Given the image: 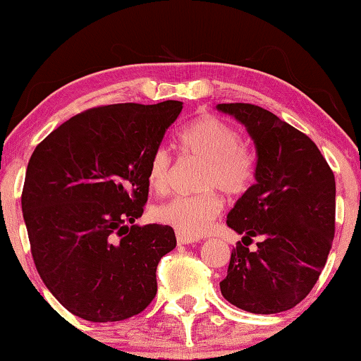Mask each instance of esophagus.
Here are the masks:
<instances>
[{"label":"esophagus","instance_id":"34e87169","mask_svg":"<svg viewBox=\"0 0 361 361\" xmlns=\"http://www.w3.org/2000/svg\"><path fill=\"white\" fill-rule=\"evenodd\" d=\"M177 243L179 245H192V243H197L199 238H194V236H189V235H182V233H177Z\"/></svg>","mask_w":361,"mask_h":361}]
</instances>
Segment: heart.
Returning a JSON list of instances; mask_svg holds the SVG:
<instances>
[{
    "instance_id": "1",
    "label": "heart",
    "mask_w": 361,
    "mask_h": 361,
    "mask_svg": "<svg viewBox=\"0 0 361 361\" xmlns=\"http://www.w3.org/2000/svg\"><path fill=\"white\" fill-rule=\"evenodd\" d=\"M182 152L204 161L200 187L209 189L197 195L172 199L154 210V220L177 233L200 236L209 231L224 210V199L214 189L228 195L246 192L255 177V159L233 126L215 115H202L185 125L177 135ZM172 162L164 147L152 152L147 166V182L156 194H166L171 182Z\"/></svg>"
}]
</instances>
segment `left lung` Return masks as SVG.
Instances as JSON below:
<instances>
[{"mask_svg": "<svg viewBox=\"0 0 361 361\" xmlns=\"http://www.w3.org/2000/svg\"><path fill=\"white\" fill-rule=\"evenodd\" d=\"M256 147V184L240 197L226 225L245 235L231 251L220 290L253 314L298 305L317 283L335 235V177L307 135L251 103H220ZM253 235H263L250 252Z\"/></svg>", "mask_w": 361, "mask_h": 361, "instance_id": "1", "label": "left lung"}]
</instances>
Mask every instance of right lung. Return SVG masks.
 Masks as SVG:
<instances>
[{
    "mask_svg": "<svg viewBox=\"0 0 361 361\" xmlns=\"http://www.w3.org/2000/svg\"><path fill=\"white\" fill-rule=\"evenodd\" d=\"M182 102L118 103L78 113L29 159L21 205L34 264L77 317L116 322L145 310L156 269L176 248L167 225H135L147 202V166Z\"/></svg>",
    "mask_w": 361,
    "mask_h": 361,
    "instance_id": "obj_1",
    "label": "right lung"
}]
</instances>
